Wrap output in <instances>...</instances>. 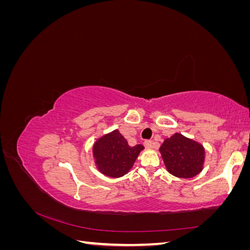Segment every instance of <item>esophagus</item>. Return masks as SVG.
<instances>
[{
  "label": "esophagus",
  "instance_id": "esophagus-1",
  "mask_svg": "<svg viewBox=\"0 0 250 250\" xmlns=\"http://www.w3.org/2000/svg\"><path fill=\"white\" fill-rule=\"evenodd\" d=\"M144 146H145L146 148H152L153 147V143L149 141V140H146L145 142H144Z\"/></svg>",
  "mask_w": 250,
  "mask_h": 250
}]
</instances>
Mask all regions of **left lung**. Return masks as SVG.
Segmentation results:
<instances>
[{
  "label": "left lung",
  "mask_w": 250,
  "mask_h": 250,
  "mask_svg": "<svg viewBox=\"0 0 250 250\" xmlns=\"http://www.w3.org/2000/svg\"><path fill=\"white\" fill-rule=\"evenodd\" d=\"M165 166L172 175L180 178H191L202 170L204 149L193 140L175 133L166 139L160 148Z\"/></svg>",
  "instance_id": "8db88e82"
}]
</instances>
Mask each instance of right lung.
Returning a JSON list of instances; mask_svg holds the SVG:
<instances>
[{
    "label": "right lung",
    "mask_w": 250,
    "mask_h": 250,
    "mask_svg": "<svg viewBox=\"0 0 250 250\" xmlns=\"http://www.w3.org/2000/svg\"><path fill=\"white\" fill-rule=\"evenodd\" d=\"M144 146L130 147L119 130L98 140L93 148L97 167L104 175L121 177L130 170Z\"/></svg>",
    "instance_id": "1"
}]
</instances>
